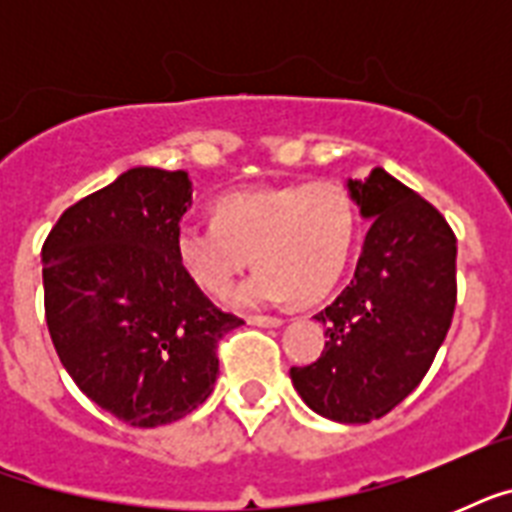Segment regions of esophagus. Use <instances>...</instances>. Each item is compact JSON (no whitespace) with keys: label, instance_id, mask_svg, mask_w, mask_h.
Here are the masks:
<instances>
[{"label":"esophagus","instance_id":"1","mask_svg":"<svg viewBox=\"0 0 512 512\" xmlns=\"http://www.w3.org/2000/svg\"><path fill=\"white\" fill-rule=\"evenodd\" d=\"M247 321L252 327H281V324H284L281 316H249Z\"/></svg>","mask_w":512,"mask_h":512}]
</instances>
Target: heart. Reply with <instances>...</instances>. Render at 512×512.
<instances>
[{"label":"heart","mask_w":512,"mask_h":512,"mask_svg":"<svg viewBox=\"0 0 512 512\" xmlns=\"http://www.w3.org/2000/svg\"><path fill=\"white\" fill-rule=\"evenodd\" d=\"M358 236L356 204L335 183H297L225 193L215 223L175 231L180 271L209 297H223L249 260L260 271L233 295L241 308L319 300L348 268Z\"/></svg>","instance_id":"1"}]
</instances>
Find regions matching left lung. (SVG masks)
I'll return each mask as SVG.
<instances>
[{"label": "left lung", "mask_w": 512, "mask_h": 512, "mask_svg": "<svg viewBox=\"0 0 512 512\" xmlns=\"http://www.w3.org/2000/svg\"><path fill=\"white\" fill-rule=\"evenodd\" d=\"M348 188L372 225L350 284L313 316L327 327L321 356L289 374L313 412L353 425L385 417L428 374L457 305V236L380 167Z\"/></svg>", "instance_id": "1"}]
</instances>
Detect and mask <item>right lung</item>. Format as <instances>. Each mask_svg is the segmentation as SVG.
Returning <instances> with one entry per match:
<instances>
[{
    "mask_svg": "<svg viewBox=\"0 0 512 512\" xmlns=\"http://www.w3.org/2000/svg\"><path fill=\"white\" fill-rule=\"evenodd\" d=\"M183 170L135 167L58 217L42 247L44 319L84 396L132 428L167 425L215 388L220 311L175 260Z\"/></svg>",
    "mask_w": 512,
    "mask_h": 512,
    "instance_id": "1",
    "label": "right lung"
}]
</instances>
